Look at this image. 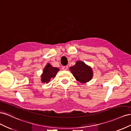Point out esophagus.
Returning a JSON list of instances; mask_svg holds the SVG:
<instances>
[{"label": "esophagus", "mask_w": 131, "mask_h": 131, "mask_svg": "<svg viewBox=\"0 0 131 131\" xmlns=\"http://www.w3.org/2000/svg\"><path fill=\"white\" fill-rule=\"evenodd\" d=\"M62 69L64 70H67V69H68V66H63L62 67Z\"/></svg>", "instance_id": "1"}]
</instances>
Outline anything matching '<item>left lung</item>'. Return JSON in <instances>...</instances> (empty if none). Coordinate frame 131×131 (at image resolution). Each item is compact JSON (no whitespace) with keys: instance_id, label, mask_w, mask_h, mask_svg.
Wrapping results in <instances>:
<instances>
[{"instance_id":"obj_1","label":"left lung","mask_w":131,"mask_h":131,"mask_svg":"<svg viewBox=\"0 0 131 131\" xmlns=\"http://www.w3.org/2000/svg\"><path fill=\"white\" fill-rule=\"evenodd\" d=\"M70 70L76 80L81 83L89 82L93 77L92 68L84 62L77 61L74 66L70 67Z\"/></svg>"}]
</instances>
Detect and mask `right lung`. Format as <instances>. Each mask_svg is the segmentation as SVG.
Masks as SVG:
<instances>
[{"label":"right lung","instance_id":"1","mask_svg":"<svg viewBox=\"0 0 131 131\" xmlns=\"http://www.w3.org/2000/svg\"><path fill=\"white\" fill-rule=\"evenodd\" d=\"M59 70V68L56 67H53L49 63H47L43 69V73L41 75V80L43 83H48L50 81L51 78H53Z\"/></svg>","mask_w":131,"mask_h":131}]
</instances>
